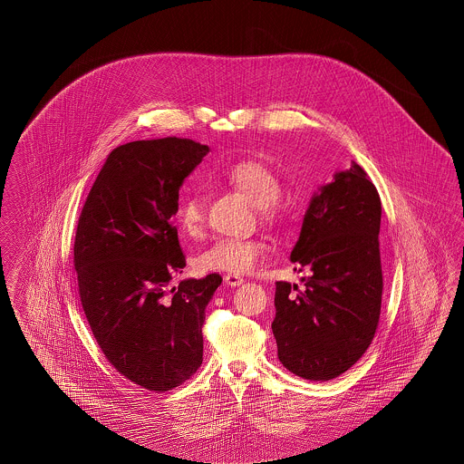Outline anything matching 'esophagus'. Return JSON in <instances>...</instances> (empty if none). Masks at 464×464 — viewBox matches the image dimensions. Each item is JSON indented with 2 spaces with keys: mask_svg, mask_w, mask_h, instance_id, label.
Listing matches in <instances>:
<instances>
[{
  "mask_svg": "<svg viewBox=\"0 0 464 464\" xmlns=\"http://www.w3.org/2000/svg\"><path fill=\"white\" fill-rule=\"evenodd\" d=\"M224 284L229 285V287H238V285H242L243 278L238 276V275H226L224 276Z\"/></svg>",
  "mask_w": 464,
  "mask_h": 464,
  "instance_id": "34e87169",
  "label": "esophagus"
}]
</instances>
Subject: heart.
<instances>
[{"instance_id": "heart-1", "label": "heart", "mask_w": 464, "mask_h": 464, "mask_svg": "<svg viewBox=\"0 0 464 464\" xmlns=\"http://www.w3.org/2000/svg\"><path fill=\"white\" fill-rule=\"evenodd\" d=\"M224 180L256 203L259 218L276 224L285 216V207L278 198L282 182L278 176L257 160H242L222 170ZM177 222L188 237H198L205 227V203L197 191L182 195L177 203ZM266 245L259 238L224 237L205 248L198 257V269L210 273L242 275L252 271L265 256Z\"/></svg>"}]
</instances>
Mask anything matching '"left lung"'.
Segmentation results:
<instances>
[{"mask_svg": "<svg viewBox=\"0 0 464 464\" xmlns=\"http://www.w3.org/2000/svg\"><path fill=\"white\" fill-rule=\"evenodd\" d=\"M379 227V193L354 161L313 195L290 254L299 271L311 273L303 290L276 282L275 292L271 329L290 372L329 381L371 346L382 297Z\"/></svg>", "mask_w": 464, "mask_h": 464, "instance_id": "8db88e82", "label": "left lung"}]
</instances>
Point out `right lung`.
<instances>
[{"instance_id": "obj_1", "label": "right lung", "mask_w": 464, "mask_h": 464, "mask_svg": "<svg viewBox=\"0 0 464 464\" xmlns=\"http://www.w3.org/2000/svg\"><path fill=\"white\" fill-rule=\"evenodd\" d=\"M208 146L191 139L133 140L111 151L83 205L74 269L90 329L111 365L150 392L198 371L205 308L222 278L182 273L174 218L179 189Z\"/></svg>"}]
</instances>
